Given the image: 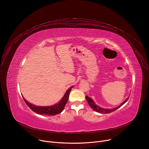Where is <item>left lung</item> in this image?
Wrapping results in <instances>:
<instances>
[{"instance_id": "8db88e82", "label": "left lung", "mask_w": 149, "mask_h": 149, "mask_svg": "<svg viewBox=\"0 0 149 149\" xmlns=\"http://www.w3.org/2000/svg\"><path fill=\"white\" fill-rule=\"evenodd\" d=\"M86 99L88 103V104L90 105V106L92 108V109L96 111L97 112H99V113H109L111 112H112L115 111H116V109H118V108H119L120 106H123L128 100V98H127L123 103H121L118 107H115V108H113V109H103V108H102L100 107H99V106H97V104H96V103L94 102V101L89 97L88 96H86Z\"/></svg>"}]
</instances>
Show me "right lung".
Returning a JSON list of instances; mask_svg holds the SVG:
<instances>
[{
	"instance_id": "1",
	"label": "right lung",
	"mask_w": 149,
	"mask_h": 149,
	"mask_svg": "<svg viewBox=\"0 0 149 149\" xmlns=\"http://www.w3.org/2000/svg\"><path fill=\"white\" fill-rule=\"evenodd\" d=\"M73 87V86L71 87L68 90L66 91L65 93V95L63 96L62 100L57 104L50 106H37L33 105V104L29 103V102L26 101L24 97L23 99L25 101V103L26 104L30 109L34 111V112L40 114V115H52L54 116L55 115H57L61 112H62L64 109V107L68 100L69 96H70V93L71 90V88Z\"/></svg>"
}]
</instances>
